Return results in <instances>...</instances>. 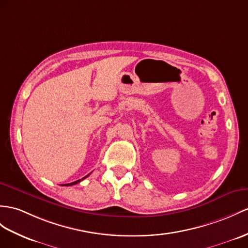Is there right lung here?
<instances>
[{
  "instance_id": "obj_1",
  "label": "right lung",
  "mask_w": 248,
  "mask_h": 248,
  "mask_svg": "<svg viewBox=\"0 0 248 248\" xmlns=\"http://www.w3.org/2000/svg\"><path fill=\"white\" fill-rule=\"evenodd\" d=\"M89 176V174H87L86 177H84V178H82V179H80V180H78V181H75V182H72V183H68V184H64V185H62V186H71V185H75V184H78V182H81V181H83L84 179L85 178H87Z\"/></svg>"
}]
</instances>
